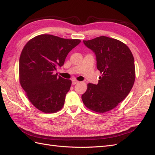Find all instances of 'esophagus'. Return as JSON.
I'll return each mask as SVG.
<instances>
[{"label":"esophagus","instance_id":"obj_1","mask_svg":"<svg viewBox=\"0 0 155 155\" xmlns=\"http://www.w3.org/2000/svg\"><path fill=\"white\" fill-rule=\"evenodd\" d=\"M77 83H79V81L76 80V79H73V80L72 81V85H76V84H77Z\"/></svg>","mask_w":155,"mask_h":155}]
</instances>
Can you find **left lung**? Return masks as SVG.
Segmentation results:
<instances>
[{"label": "left lung", "instance_id": "1", "mask_svg": "<svg viewBox=\"0 0 155 155\" xmlns=\"http://www.w3.org/2000/svg\"><path fill=\"white\" fill-rule=\"evenodd\" d=\"M83 43L94 53L102 76L97 85L88 84L81 99L89 109L103 113L115 108L132 89L135 80L134 58L127 46L108 37L83 41Z\"/></svg>", "mask_w": 155, "mask_h": 155}]
</instances>
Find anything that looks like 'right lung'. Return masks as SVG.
<instances>
[{"mask_svg":"<svg viewBox=\"0 0 155 155\" xmlns=\"http://www.w3.org/2000/svg\"><path fill=\"white\" fill-rule=\"evenodd\" d=\"M52 35H40L29 41L19 59L21 85L31 104L45 113L61 109L72 81L54 74L68 54L80 43Z\"/></svg>","mask_w":155,"mask_h":155,"instance_id":"1","label":"right lung"}]
</instances>
